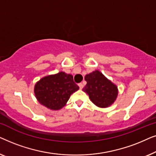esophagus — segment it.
I'll return each mask as SVG.
<instances>
[{
	"mask_svg": "<svg viewBox=\"0 0 156 156\" xmlns=\"http://www.w3.org/2000/svg\"><path fill=\"white\" fill-rule=\"evenodd\" d=\"M79 85V87H80V89H82L83 87H84V84H82V83H80V84H78Z\"/></svg>",
	"mask_w": 156,
	"mask_h": 156,
	"instance_id": "1",
	"label": "esophagus"
}]
</instances>
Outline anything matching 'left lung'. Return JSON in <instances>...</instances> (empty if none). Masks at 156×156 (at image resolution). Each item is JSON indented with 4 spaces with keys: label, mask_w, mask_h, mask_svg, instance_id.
<instances>
[{
    "label": "left lung",
    "mask_w": 156,
    "mask_h": 156,
    "mask_svg": "<svg viewBox=\"0 0 156 156\" xmlns=\"http://www.w3.org/2000/svg\"><path fill=\"white\" fill-rule=\"evenodd\" d=\"M84 80L87 84L82 91L89 95L93 104L98 107L107 108L114 103L118 96V87L101 72L93 71L87 74Z\"/></svg>",
    "instance_id": "8db88e82"
}]
</instances>
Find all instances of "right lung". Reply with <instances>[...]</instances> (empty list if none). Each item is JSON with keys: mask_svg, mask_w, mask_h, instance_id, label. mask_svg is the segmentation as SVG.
Segmentation results:
<instances>
[{"mask_svg": "<svg viewBox=\"0 0 156 156\" xmlns=\"http://www.w3.org/2000/svg\"><path fill=\"white\" fill-rule=\"evenodd\" d=\"M80 89L73 76L64 72L44 76L36 82L34 93L38 101L50 110H59L66 105L72 94Z\"/></svg>", "mask_w": 156, "mask_h": 156, "instance_id": "1", "label": "right lung"}]
</instances>
